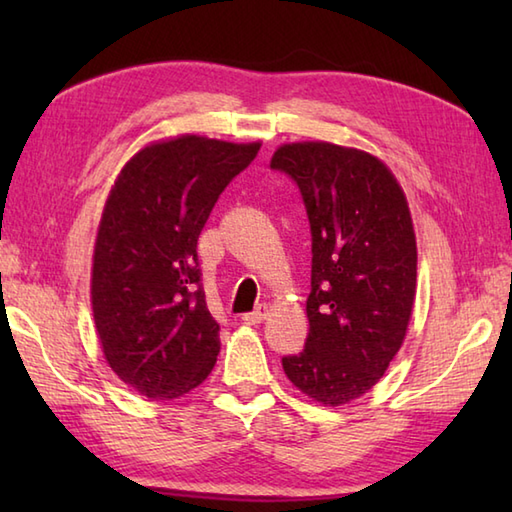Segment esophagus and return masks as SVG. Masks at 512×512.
<instances>
[{
    "label": "esophagus",
    "instance_id": "esophagus-1",
    "mask_svg": "<svg viewBox=\"0 0 512 512\" xmlns=\"http://www.w3.org/2000/svg\"><path fill=\"white\" fill-rule=\"evenodd\" d=\"M266 317H268V306H266V303H259V306H257L253 312L244 314L242 321H244L246 325H257V323H262Z\"/></svg>",
    "mask_w": 512,
    "mask_h": 512
}]
</instances>
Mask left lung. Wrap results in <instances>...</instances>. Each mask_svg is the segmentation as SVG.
I'll return each instance as SVG.
<instances>
[{"label":"left lung","mask_w":512,"mask_h":512,"mask_svg":"<svg viewBox=\"0 0 512 512\" xmlns=\"http://www.w3.org/2000/svg\"><path fill=\"white\" fill-rule=\"evenodd\" d=\"M270 167L299 184L312 231L310 332L281 363L301 394L343 407L378 383L407 336L418 268L407 195L383 160L325 140L281 145Z\"/></svg>","instance_id":"obj_1"}]
</instances>
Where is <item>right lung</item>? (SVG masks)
Returning <instances> with one entry per match:
<instances>
[{"label":"right lung","instance_id":"obj_1","mask_svg":"<svg viewBox=\"0 0 512 512\" xmlns=\"http://www.w3.org/2000/svg\"><path fill=\"white\" fill-rule=\"evenodd\" d=\"M259 147L198 134L156 140L112 184L90 299L107 365L140 396L180 398L215 367L220 325L206 308L195 248L220 193Z\"/></svg>","mask_w":512,"mask_h":512}]
</instances>
